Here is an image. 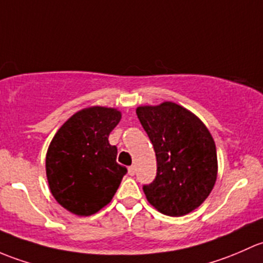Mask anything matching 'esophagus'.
I'll list each match as a JSON object with an SVG mask.
<instances>
[{
    "label": "esophagus",
    "instance_id": "obj_1",
    "mask_svg": "<svg viewBox=\"0 0 263 263\" xmlns=\"http://www.w3.org/2000/svg\"><path fill=\"white\" fill-rule=\"evenodd\" d=\"M128 173H129V175H130V176H134V175H135V167H134V166L129 167V168H128Z\"/></svg>",
    "mask_w": 263,
    "mask_h": 263
}]
</instances>
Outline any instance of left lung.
Listing matches in <instances>:
<instances>
[{
	"label": "left lung",
	"instance_id": "left-lung-1",
	"mask_svg": "<svg viewBox=\"0 0 263 263\" xmlns=\"http://www.w3.org/2000/svg\"><path fill=\"white\" fill-rule=\"evenodd\" d=\"M137 115L157 158V176L143 186L147 200L170 216L191 213L212 192L218 175L214 139L201 120L175 102L139 106Z\"/></svg>",
	"mask_w": 263,
	"mask_h": 263
}]
</instances>
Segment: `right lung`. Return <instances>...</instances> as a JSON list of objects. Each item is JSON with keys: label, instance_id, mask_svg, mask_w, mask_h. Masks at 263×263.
Masks as SVG:
<instances>
[{"label": "right lung", "instance_id": "obj_1", "mask_svg": "<svg viewBox=\"0 0 263 263\" xmlns=\"http://www.w3.org/2000/svg\"><path fill=\"white\" fill-rule=\"evenodd\" d=\"M121 112L92 106L71 116L51 139L45 158L49 189L68 212L88 216L106 206L128 170L116 163L109 135Z\"/></svg>", "mask_w": 263, "mask_h": 263}]
</instances>
